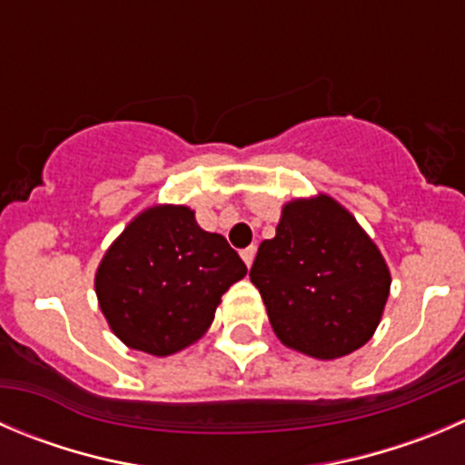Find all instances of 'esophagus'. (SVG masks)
<instances>
[{"label":"esophagus","instance_id":"1","mask_svg":"<svg viewBox=\"0 0 465 465\" xmlns=\"http://www.w3.org/2000/svg\"><path fill=\"white\" fill-rule=\"evenodd\" d=\"M254 254H256V247H254V245L245 247V250L241 252V256H242V261H245V265H247V268H250V265H252V261H254Z\"/></svg>","mask_w":465,"mask_h":465}]
</instances>
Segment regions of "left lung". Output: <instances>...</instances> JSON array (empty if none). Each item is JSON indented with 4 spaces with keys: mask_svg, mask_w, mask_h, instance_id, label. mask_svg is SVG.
Masks as SVG:
<instances>
[{
    "mask_svg": "<svg viewBox=\"0 0 465 465\" xmlns=\"http://www.w3.org/2000/svg\"><path fill=\"white\" fill-rule=\"evenodd\" d=\"M250 279L279 341L315 359L366 345L391 288L375 242L327 195L283 206L277 236L259 245Z\"/></svg>",
    "mask_w": 465,
    "mask_h": 465,
    "instance_id": "8db88e82",
    "label": "left lung"
}]
</instances>
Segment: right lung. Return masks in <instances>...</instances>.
Returning <instances> with one entry per match:
<instances>
[{
  "mask_svg": "<svg viewBox=\"0 0 465 465\" xmlns=\"http://www.w3.org/2000/svg\"><path fill=\"white\" fill-rule=\"evenodd\" d=\"M247 265L186 206H154L113 242L94 277L99 306L134 350L168 357L202 336Z\"/></svg>",
  "mask_w": 465,
  "mask_h": 465,
  "instance_id": "right-lung-1",
  "label": "right lung"
}]
</instances>
